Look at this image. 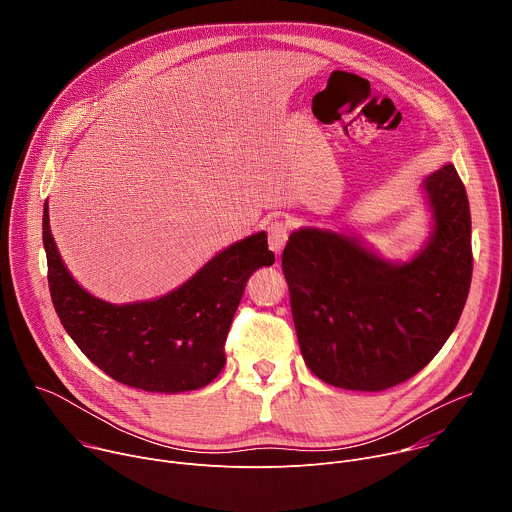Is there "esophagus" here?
I'll return each mask as SVG.
<instances>
[{"label": "esophagus", "mask_w": 512, "mask_h": 512, "mask_svg": "<svg viewBox=\"0 0 512 512\" xmlns=\"http://www.w3.org/2000/svg\"><path fill=\"white\" fill-rule=\"evenodd\" d=\"M267 235H269V249L279 257L285 243H287V235H289V225L283 221H273L267 227Z\"/></svg>", "instance_id": "esophagus-1"}]
</instances>
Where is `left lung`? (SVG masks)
Listing matches in <instances>:
<instances>
[{
	"label": "left lung",
	"mask_w": 512,
	"mask_h": 512,
	"mask_svg": "<svg viewBox=\"0 0 512 512\" xmlns=\"http://www.w3.org/2000/svg\"><path fill=\"white\" fill-rule=\"evenodd\" d=\"M433 214L425 247L387 261L360 239L304 227L289 235L281 267L308 369L328 385L385 391L440 352L472 281V221L452 164L423 180Z\"/></svg>",
	"instance_id": "1"
}]
</instances>
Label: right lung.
Wrapping results in <instances>:
<instances>
[{
    "label": "right lung",
    "mask_w": 512,
    "mask_h": 512,
    "mask_svg": "<svg viewBox=\"0 0 512 512\" xmlns=\"http://www.w3.org/2000/svg\"><path fill=\"white\" fill-rule=\"evenodd\" d=\"M42 241L52 304L68 336L111 379L150 393L194 391L218 377L247 279L275 261L261 231L214 255L170 294L117 306L72 279L50 233L48 204Z\"/></svg>",
    "instance_id": "add662e5"
}]
</instances>
